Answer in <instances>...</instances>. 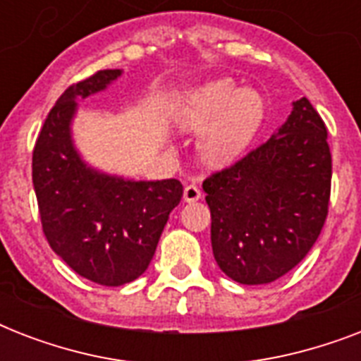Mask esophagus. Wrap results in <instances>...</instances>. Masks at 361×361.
I'll return each mask as SVG.
<instances>
[{
    "label": "esophagus",
    "instance_id": "esophagus-1",
    "mask_svg": "<svg viewBox=\"0 0 361 361\" xmlns=\"http://www.w3.org/2000/svg\"><path fill=\"white\" fill-rule=\"evenodd\" d=\"M200 197H202V191H200V187H198L197 183H189V185H185V189H183V200H185V202H195V200H198Z\"/></svg>",
    "mask_w": 361,
    "mask_h": 361
}]
</instances>
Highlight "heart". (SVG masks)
I'll list each match as a JSON object with an SVG mask.
<instances>
[{
    "mask_svg": "<svg viewBox=\"0 0 361 361\" xmlns=\"http://www.w3.org/2000/svg\"><path fill=\"white\" fill-rule=\"evenodd\" d=\"M264 120V99L251 87L241 90L231 78H215L195 87L176 110L183 130L200 135L206 163L223 166L238 157Z\"/></svg>",
    "mask_w": 361,
    "mask_h": 361,
    "instance_id": "b5f03b06",
    "label": "heart"
}]
</instances>
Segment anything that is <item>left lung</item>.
<instances>
[{
  "mask_svg": "<svg viewBox=\"0 0 361 361\" xmlns=\"http://www.w3.org/2000/svg\"><path fill=\"white\" fill-rule=\"evenodd\" d=\"M212 212V249L241 285H266L311 251L328 217V130L307 99L294 103L269 140L202 183Z\"/></svg>",
  "mask_w": 361,
  "mask_h": 361,
  "instance_id": "1",
  "label": "left lung"
}]
</instances>
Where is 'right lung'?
I'll use <instances>...</instances> for the list:
<instances>
[{
	"instance_id": "obj_1",
	"label": "right lung",
	"mask_w": 361,
	"mask_h": 361,
	"mask_svg": "<svg viewBox=\"0 0 361 361\" xmlns=\"http://www.w3.org/2000/svg\"><path fill=\"white\" fill-rule=\"evenodd\" d=\"M120 69L97 71L61 93L33 147V187L42 232L52 251L84 279L120 286L152 262L170 212L180 204L178 180L133 181L87 166L71 138L76 101L103 92Z\"/></svg>"
}]
</instances>
